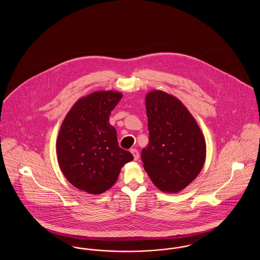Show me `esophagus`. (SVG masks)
Masks as SVG:
<instances>
[{
  "mask_svg": "<svg viewBox=\"0 0 260 260\" xmlns=\"http://www.w3.org/2000/svg\"><path fill=\"white\" fill-rule=\"evenodd\" d=\"M131 152H132V154H133V156H134L135 161H137V160L139 159V153H138V151H137L136 149L134 148L131 150Z\"/></svg>",
  "mask_w": 260,
  "mask_h": 260,
  "instance_id": "1",
  "label": "esophagus"
}]
</instances>
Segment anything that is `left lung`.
I'll return each mask as SVG.
<instances>
[{"label": "left lung", "instance_id": "8db88e82", "mask_svg": "<svg viewBox=\"0 0 260 260\" xmlns=\"http://www.w3.org/2000/svg\"><path fill=\"white\" fill-rule=\"evenodd\" d=\"M149 143L142 149L143 167L162 192L177 193L202 171L206 141L196 120L179 99L152 90L145 98Z\"/></svg>", "mask_w": 260, "mask_h": 260}]
</instances>
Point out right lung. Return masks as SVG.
<instances>
[{
    "label": "right lung",
    "instance_id": "1",
    "mask_svg": "<svg viewBox=\"0 0 260 260\" xmlns=\"http://www.w3.org/2000/svg\"><path fill=\"white\" fill-rule=\"evenodd\" d=\"M123 94L95 91L79 99L62 122L57 160L66 179L76 188L99 195L115 184L124 164L134 160L121 148L109 116Z\"/></svg>",
    "mask_w": 260,
    "mask_h": 260
}]
</instances>
